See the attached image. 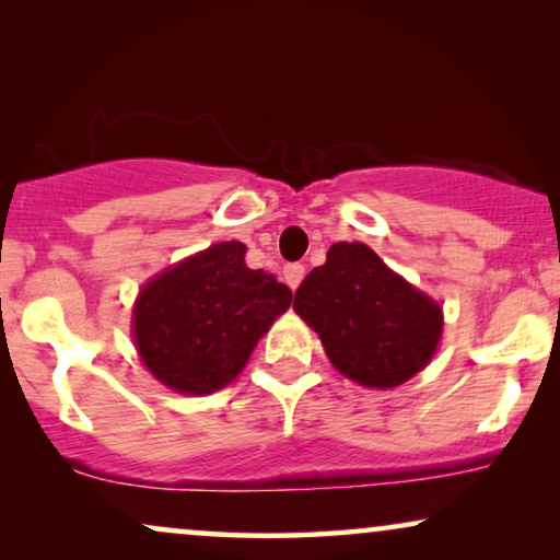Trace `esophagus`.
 I'll return each instance as SVG.
<instances>
[{
  "label": "esophagus",
  "instance_id": "1",
  "mask_svg": "<svg viewBox=\"0 0 560 560\" xmlns=\"http://www.w3.org/2000/svg\"><path fill=\"white\" fill-rule=\"evenodd\" d=\"M303 278H305V267L301 262H290L282 267V280H285V285L290 290H295L298 285H301Z\"/></svg>",
  "mask_w": 560,
  "mask_h": 560
}]
</instances>
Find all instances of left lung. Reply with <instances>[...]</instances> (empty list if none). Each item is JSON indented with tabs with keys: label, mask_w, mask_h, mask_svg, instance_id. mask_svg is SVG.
<instances>
[{
	"label": "left lung",
	"mask_w": 560,
	"mask_h": 560,
	"mask_svg": "<svg viewBox=\"0 0 560 560\" xmlns=\"http://www.w3.org/2000/svg\"><path fill=\"white\" fill-rule=\"evenodd\" d=\"M293 311L320 336L343 377L374 389L416 377L443 331L441 305L362 242L331 244L326 262L295 290Z\"/></svg>",
	"instance_id": "obj_1"
}]
</instances>
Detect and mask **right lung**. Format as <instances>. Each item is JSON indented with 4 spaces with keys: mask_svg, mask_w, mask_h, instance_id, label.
I'll use <instances>...</instances> for the list:
<instances>
[{
    "mask_svg": "<svg viewBox=\"0 0 560 560\" xmlns=\"http://www.w3.org/2000/svg\"><path fill=\"white\" fill-rule=\"evenodd\" d=\"M242 242H219L152 278L137 295L132 336L152 377L183 395H209L244 370L293 293L249 270Z\"/></svg>",
    "mask_w": 560,
    "mask_h": 560,
    "instance_id": "add662e5",
    "label": "right lung"
}]
</instances>
